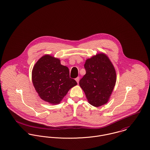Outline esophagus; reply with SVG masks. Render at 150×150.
<instances>
[{
  "label": "esophagus",
  "instance_id": "obj_1",
  "mask_svg": "<svg viewBox=\"0 0 150 150\" xmlns=\"http://www.w3.org/2000/svg\"><path fill=\"white\" fill-rule=\"evenodd\" d=\"M79 79H80V78H79V77H77L76 79H75V81H76V82L78 83H79Z\"/></svg>",
  "mask_w": 150,
  "mask_h": 150
}]
</instances>
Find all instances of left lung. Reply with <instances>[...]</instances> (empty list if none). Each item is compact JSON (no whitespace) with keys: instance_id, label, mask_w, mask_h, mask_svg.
Wrapping results in <instances>:
<instances>
[{"instance_id":"1","label":"left lung","mask_w":150,"mask_h":150,"mask_svg":"<svg viewBox=\"0 0 150 150\" xmlns=\"http://www.w3.org/2000/svg\"><path fill=\"white\" fill-rule=\"evenodd\" d=\"M86 74L79 81L88 103L98 107L107 103L115 86V68L106 54L99 53L87 59Z\"/></svg>"}]
</instances>
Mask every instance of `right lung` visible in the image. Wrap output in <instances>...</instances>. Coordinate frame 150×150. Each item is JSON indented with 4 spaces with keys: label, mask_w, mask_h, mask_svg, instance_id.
<instances>
[{
    "label": "right lung",
    "mask_w": 150,
    "mask_h": 150,
    "mask_svg": "<svg viewBox=\"0 0 150 150\" xmlns=\"http://www.w3.org/2000/svg\"><path fill=\"white\" fill-rule=\"evenodd\" d=\"M32 81L39 97L51 104L60 103L69 89L77 85L69 78V68L62 65L59 59L48 54L35 63Z\"/></svg>",
    "instance_id": "obj_1"
}]
</instances>
